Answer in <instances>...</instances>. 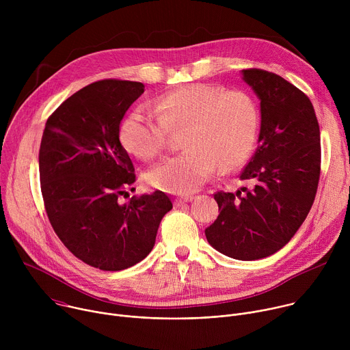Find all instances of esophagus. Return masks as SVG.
I'll return each mask as SVG.
<instances>
[{"mask_svg": "<svg viewBox=\"0 0 350 350\" xmlns=\"http://www.w3.org/2000/svg\"><path fill=\"white\" fill-rule=\"evenodd\" d=\"M192 199H193L192 195H184V196L177 198L176 201H174V204H176V206H181V205H184V204H187V202H191Z\"/></svg>", "mask_w": 350, "mask_h": 350, "instance_id": "obj_1", "label": "esophagus"}]
</instances>
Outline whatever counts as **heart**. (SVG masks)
I'll return each instance as SVG.
<instances>
[{
  "label": "heart",
  "instance_id": "heart-1",
  "mask_svg": "<svg viewBox=\"0 0 350 350\" xmlns=\"http://www.w3.org/2000/svg\"><path fill=\"white\" fill-rule=\"evenodd\" d=\"M154 113L144 108L131 111L120 124L119 139L130 155L152 161L165 151L170 133L184 130L185 151L146 173L152 187L178 195L198 191L219 165L221 170L241 166L251 155L259 130V108L251 94L209 84H191L162 95Z\"/></svg>",
  "mask_w": 350,
  "mask_h": 350
}]
</instances>
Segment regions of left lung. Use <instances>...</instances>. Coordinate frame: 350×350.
<instances>
[{
	"instance_id": "8db88e82",
	"label": "left lung",
	"mask_w": 350,
	"mask_h": 350,
	"mask_svg": "<svg viewBox=\"0 0 350 350\" xmlns=\"http://www.w3.org/2000/svg\"><path fill=\"white\" fill-rule=\"evenodd\" d=\"M260 99L259 145L242 173L249 187L215 193L220 215L208 242L232 259L267 258L286 245L314 202L320 170V127L309 96L263 69L242 70Z\"/></svg>"
}]
</instances>
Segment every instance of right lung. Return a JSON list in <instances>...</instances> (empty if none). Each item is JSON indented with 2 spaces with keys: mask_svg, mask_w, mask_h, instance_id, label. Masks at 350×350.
<instances>
[{
  "mask_svg": "<svg viewBox=\"0 0 350 350\" xmlns=\"http://www.w3.org/2000/svg\"><path fill=\"white\" fill-rule=\"evenodd\" d=\"M142 92L138 81L91 83L48 118L41 138L38 167L48 220L77 259L104 271L146 258L162 217L173 208L158 189L119 202L135 183L119 139L120 122Z\"/></svg>",
  "mask_w": 350,
  "mask_h": 350,
  "instance_id": "add662e5",
  "label": "right lung"
}]
</instances>
